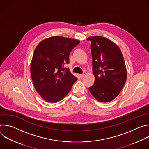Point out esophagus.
Listing matches in <instances>:
<instances>
[{
    "label": "esophagus",
    "instance_id": "34e87169",
    "mask_svg": "<svg viewBox=\"0 0 149 149\" xmlns=\"http://www.w3.org/2000/svg\"><path fill=\"white\" fill-rule=\"evenodd\" d=\"M84 75H85V74H80V75H79V77H80V78H83V77H84Z\"/></svg>",
    "mask_w": 149,
    "mask_h": 149
}]
</instances>
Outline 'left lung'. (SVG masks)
<instances>
[{
    "instance_id": "1",
    "label": "left lung",
    "mask_w": 149,
    "mask_h": 149,
    "mask_svg": "<svg viewBox=\"0 0 149 149\" xmlns=\"http://www.w3.org/2000/svg\"><path fill=\"white\" fill-rule=\"evenodd\" d=\"M91 51L94 84L89 90L99 101L107 102L120 94L127 79V70L119 47L110 39L101 36L87 38Z\"/></svg>"
}]
</instances>
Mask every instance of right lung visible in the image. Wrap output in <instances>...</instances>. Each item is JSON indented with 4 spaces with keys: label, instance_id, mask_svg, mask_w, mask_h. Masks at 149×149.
<instances>
[{
    "label": "right lung",
    "instance_id": "right-lung-1",
    "mask_svg": "<svg viewBox=\"0 0 149 149\" xmlns=\"http://www.w3.org/2000/svg\"><path fill=\"white\" fill-rule=\"evenodd\" d=\"M79 41L62 36H52L36 47L31 63L32 81L42 98L49 102L62 100L77 81L66 64L71 51Z\"/></svg>",
    "mask_w": 149,
    "mask_h": 149
}]
</instances>
